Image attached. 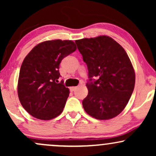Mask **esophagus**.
<instances>
[{"label":"esophagus","mask_w":156,"mask_h":156,"mask_svg":"<svg viewBox=\"0 0 156 156\" xmlns=\"http://www.w3.org/2000/svg\"><path fill=\"white\" fill-rule=\"evenodd\" d=\"M77 88H78L77 87H70V88H69V89H70L71 92H75V91L76 90Z\"/></svg>","instance_id":"1"}]
</instances>
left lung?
Here are the masks:
<instances>
[{"label":"left lung","instance_id":"obj_1","mask_svg":"<svg viewBox=\"0 0 156 156\" xmlns=\"http://www.w3.org/2000/svg\"><path fill=\"white\" fill-rule=\"evenodd\" d=\"M76 43L88 68L89 92L82 101L87 114L109 119L122 112L135 86V73L128 54L106 36L82 39Z\"/></svg>","mask_w":156,"mask_h":156}]
</instances>
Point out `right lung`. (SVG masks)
Returning a JSON list of instances; mask_svg holds the SVG:
<instances>
[{
    "label": "right lung",
    "mask_w": 156,
    "mask_h": 156,
    "mask_svg": "<svg viewBox=\"0 0 156 156\" xmlns=\"http://www.w3.org/2000/svg\"><path fill=\"white\" fill-rule=\"evenodd\" d=\"M76 50L71 40L46 41L26 55L20 70L19 100L31 116L42 120L58 117L63 112L69 89L58 83L59 65L64 57Z\"/></svg>",
    "instance_id": "add662e5"
}]
</instances>
